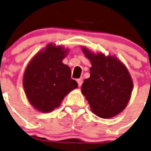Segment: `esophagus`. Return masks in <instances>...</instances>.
I'll return each instance as SVG.
<instances>
[{"mask_svg":"<svg viewBox=\"0 0 151 151\" xmlns=\"http://www.w3.org/2000/svg\"><path fill=\"white\" fill-rule=\"evenodd\" d=\"M77 81H78V86H79V87H81L83 83V78H79V79H78V80H77Z\"/></svg>","mask_w":151,"mask_h":151,"instance_id":"34e87169","label":"esophagus"}]
</instances>
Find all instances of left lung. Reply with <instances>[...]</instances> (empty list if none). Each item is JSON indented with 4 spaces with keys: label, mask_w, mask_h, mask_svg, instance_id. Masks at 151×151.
I'll use <instances>...</instances> for the list:
<instances>
[{
    "label": "left lung",
    "mask_w": 151,
    "mask_h": 151,
    "mask_svg": "<svg viewBox=\"0 0 151 151\" xmlns=\"http://www.w3.org/2000/svg\"><path fill=\"white\" fill-rule=\"evenodd\" d=\"M82 51L92 63L90 78L84 81L81 92L92 112L102 118L116 116L126 107L133 83L128 69L114 56Z\"/></svg>",
    "instance_id": "1"
}]
</instances>
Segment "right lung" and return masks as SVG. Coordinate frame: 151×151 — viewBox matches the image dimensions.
I'll return each mask as SVG.
<instances>
[{
	"label": "right lung",
	"instance_id": "obj_1",
	"mask_svg": "<svg viewBox=\"0 0 151 151\" xmlns=\"http://www.w3.org/2000/svg\"><path fill=\"white\" fill-rule=\"evenodd\" d=\"M68 49L49 44L27 65L23 75L27 97L35 109L51 112L60 106L64 97L78 88L71 78L70 68L63 63Z\"/></svg>",
	"mask_w": 151,
	"mask_h": 151
}]
</instances>
